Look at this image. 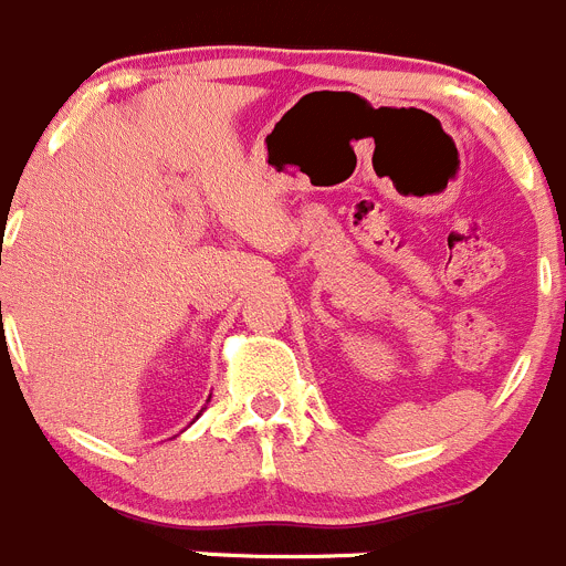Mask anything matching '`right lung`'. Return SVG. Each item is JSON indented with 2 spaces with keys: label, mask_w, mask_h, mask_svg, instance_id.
I'll use <instances>...</instances> for the list:
<instances>
[{
  "label": "right lung",
  "mask_w": 566,
  "mask_h": 566,
  "mask_svg": "<svg viewBox=\"0 0 566 566\" xmlns=\"http://www.w3.org/2000/svg\"><path fill=\"white\" fill-rule=\"evenodd\" d=\"M199 415H201V412H199ZM199 415H196V418H199Z\"/></svg>",
  "instance_id": "add662e5"
}]
</instances>
